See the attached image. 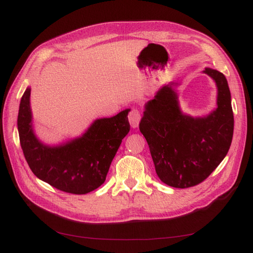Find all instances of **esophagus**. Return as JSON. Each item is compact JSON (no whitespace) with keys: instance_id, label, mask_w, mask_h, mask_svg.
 <instances>
[{"instance_id":"obj_1","label":"esophagus","mask_w":253,"mask_h":253,"mask_svg":"<svg viewBox=\"0 0 253 253\" xmlns=\"http://www.w3.org/2000/svg\"><path fill=\"white\" fill-rule=\"evenodd\" d=\"M128 120H129V123L132 128L138 127L139 123H140V120H141L140 111L136 109V107H132L129 112V114H128Z\"/></svg>"}]
</instances>
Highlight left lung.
<instances>
[{
	"instance_id": "left-lung-1",
	"label": "left lung",
	"mask_w": 253,
	"mask_h": 253,
	"mask_svg": "<svg viewBox=\"0 0 253 253\" xmlns=\"http://www.w3.org/2000/svg\"><path fill=\"white\" fill-rule=\"evenodd\" d=\"M204 73L217 85L215 111L202 118L182 115L177 94L168 85L148 102L139 125L159 178L170 187L189 188L207 179L232 143L234 113L227 80L215 69Z\"/></svg>"
}]
</instances>
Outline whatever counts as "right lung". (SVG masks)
Masks as SVG:
<instances>
[{
    "label": "right lung",
    "instance_id": "right-lung-1",
    "mask_svg": "<svg viewBox=\"0 0 253 253\" xmlns=\"http://www.w3.org/2000/svg\"><path fill=\"white\" fill-rule=\"evenodd\" d=\"M29 98L30 88H27L20 100L17 126L20 146L32 173L73 195H84L100 187L122 140L129 132V110L96 120L83 137L64 146L47 147L32 132Z\"/></svg>",
    "mask_w": 253,
    "mask_h": 253
}]
</instances>
